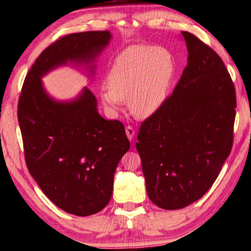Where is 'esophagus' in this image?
I'll return each mask as SVG.
<instances>
[{
    "instance_id": "esophagus-1",
    "label": "esophagus",
    "mask_w": 251,
    "mask_h": 251,
    "mask_svg": "<svg viewBox=\"0 0 251 251\" xmlns=\"http://www.w3.org/2000/svg\"><path fill=\"white\" fill-rule=\"evenodd\" d=\"M125 130H126V135H127V137H128V139H129V140H133L134 136H135V129H134V127L128 125V126H126Z\"/></svg>"
}]
</instances>
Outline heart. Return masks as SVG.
I'll list each match as a JSON object with an SVG mask.
<instances>
[{"instance_id":"b5f03b06","label":"heart","mask_w":251,"mask_h":251,"mask_svg":"<svg viewBox=\"0 0 251 251\" xmlns=\"http://www.w3.org/2000/svg\"><path fill=\"white\" fill-rule=\"evenodd\" d=\"M175 62L161 47L135 45L114 59L107 74L108 86H102L100 98L112 113L121 110L123 101L135 117L152 116L165 103L171 83Z\"/></svg>"}]
</instances>
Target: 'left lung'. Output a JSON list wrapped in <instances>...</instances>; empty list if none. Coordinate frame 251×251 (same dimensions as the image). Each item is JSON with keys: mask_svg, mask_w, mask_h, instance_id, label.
I'll list each match as a JSON object with an SVG mask.
<instances>
[{"mask_svg": "<svg viewBox=\"0 0 251 251\" xmlns=\"http://www.w3.org/2000/svg\"><path fill=\"white\" fill-rule=\"evenodd\" d=\"M182 36L188 66L162 106L141 123L136 143L148 197L165 209L201 199L233 147V80L211 47L188 31Z\"/></svg>", "mask_w": 251, "mask_h": 251, "instance_id": "obj_1", "label": "left lung"}]
</instances>
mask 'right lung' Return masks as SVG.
Segmentation results:
<instances>
[{"mask_svg":"<svg viewBox=\"0 0 251 251\" xmlns=\"http://www.w3.org/2000/svg\"><path fill=\"white\" fill-rule=\"evenodd\" d=\"M108 30H91L59 38L39 54L27 74L17 117L26 166L45 195L76 216L98 213L110 202L114 173L129 149L125 127L98 113L88 88L69 102L54 101L42 76L68 62L90 65L105 48Z\"/></svg>","mask_w":251,"mask_h":251,"instance_id":"1","label":"right lung"}]
</instances>
